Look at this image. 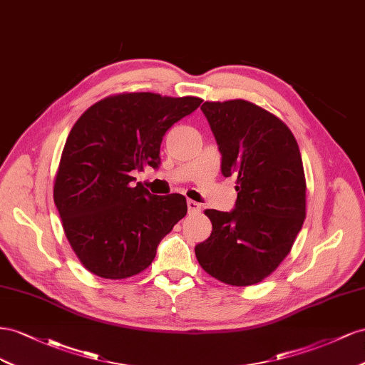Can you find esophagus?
<instances>
[{
  "instance_id": "esophagus-1",
  "label": "esophagus",
  "mask_w": 365,
  "mask_h": 365,
  "mask_svg": "<svg viewBox=\"0 0 365 365\" xmlns=\"http://www.w3.org/2000/svg\"><path fill=\"white\" fill-rule=\"evenodd\" d=\"M200 205L197 203V202H194V200H188V212L190 214H199L200 212Z\"/></svg>"
}]
</instances>
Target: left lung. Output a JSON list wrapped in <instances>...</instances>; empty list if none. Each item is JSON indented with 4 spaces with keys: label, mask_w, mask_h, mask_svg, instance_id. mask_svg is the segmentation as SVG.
Wrapping results in <instances>:
<instances>
[{
    "label": "left lung",
    "mask_w": 365,
    "mask_h": 365,
    "mask_svg": "<svg viewBox=\"0 0 365 365\" xmlns=\"http://www.w3.org/2000/svg\"><path fill=\"white\" fill-rule=\"evenodd\" d=\"M202 111L222 153V173L237 177L231 212L206 210L212 232L195 246L199 264L231 286H252L287 257L306 218V175L292 131L243 99L205 102Z\"/></svg>",
    "instance_id": "obj_1"
}]
</instances>
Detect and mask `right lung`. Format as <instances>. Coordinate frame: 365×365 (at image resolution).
<instances>
[{
    "label": "right lung",
    "instance_id": "right-lung-1",
    "mask_svg": "<svg viewBox=\"0 0 365 365\" xmlns=\"http://www.w3.org/2000/svg\"><path fill=\"white\" fill-rule=\"evenodd\" d=\"M200 98L119 93L82 113L73 125L53 183L67 240L91 274L123 279L140 274L162 238L188 211L182 194L154 195L131 171L158 168L160 143Z\"/></svg>",
    "mask_w": 365,
    "mask_h": 365
}]
</instances>
